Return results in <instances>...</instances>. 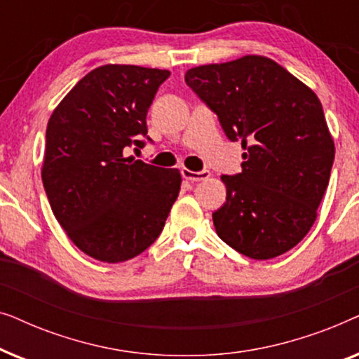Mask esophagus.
Returning <instances> with one entry per match:
<instances>
[{
	"instance_id": "obj_1",
	"label": "esophagus",
	"mask_w": 359,
	"mask_h": 359,
	"mask_svg": "<svg viewBox=\"0 0 359 359\" xmlns=\"http://www.w3.org/2000/svg\"><path fill=\"white\" fill-rule=\"evenodd\" d=\"M181 175H183V178L188 180V181H204L210 176V171H208V170L191 171L188 168H183V170H181Z\"/></svg>"
}]
</instances>
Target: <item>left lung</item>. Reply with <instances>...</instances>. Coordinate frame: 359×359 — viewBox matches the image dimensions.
Instances as JSON below:
<instances>
[{
  "mask_svg": "<svg viewBox=\"0 0 359 359\" xmlns=\"http://www.w3.org/2000/svg\"><path fill=\"white\" fill-rule=\"evenodd\" d=\"M184 80L245 150L242 173L220 178L215 232L253 259L289 252L316 222L335 158L320 100L263 55L189 68Z\"/></svg>",
  "mask_w": 359,
  "mask_h": 359,
  "instance_id": "left-lung-1",
  "label": "left lung"
}]
</instances>
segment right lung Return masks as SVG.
<instances>
[{
	"instance_id": "obj_1",
	"label": "right lung",
	"mask_w": 359,
	"mask_h": 359,
	"mask_svg": "<svg viewBox=\"0 0 359 359\" xmlns=\"http://www.w3.org/2000/svg\"><path fill=\"white\" fill-rule=\"evenodd\" d=\"M168 76L107 63L83 76L48 119L41 170L48 203L67 237L97 262L145 252L180 194V170L126 155L144 147L147 112Z\"/></svg>"
}]
</instances>
